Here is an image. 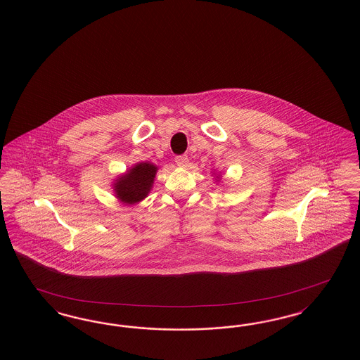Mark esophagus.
<instances>
[{"mask_svg": "<svg viewBox=\"0 0 360 360\" xmlns=\"http://www.w3.org/2000/svg\"><path fill=\"white\" fill-rule=\"evenodd\" d=\"M175 163L181 167H186L188 165V158L186 155H179L175 158Z\"/></svg>", "mask_w": 360, "mask_h": 360, "instance_id": "1", "label": "esophagus"}]
</instances>
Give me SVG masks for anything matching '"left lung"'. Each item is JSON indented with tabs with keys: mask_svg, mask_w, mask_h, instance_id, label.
<instances>
[{
	"mask_svg": "<svg viewBox=\"0 0 360 360\" xmlns=\"http://www.w3.org/2000/svg\"><path fill=\"white\" fill-rule=\"evenodd\" d=\"M213 174H214V172H213ZM220 179H221V174L219 172V174L216 175V181H220Z\"/></svg>",
	"mask_w": 360,
	"mask_h": 360,
	"instance_id": "obj_1",
	"label": "left lung"
}]
</instances>
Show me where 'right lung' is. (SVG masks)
I'll return each mask as SVG.
<instances>
[{
    "mask_svg": "<svg viewBox=\"0 0 360 360\" xmlns=\"http://www.w3.org/2000/svg\"><path fill=\"white\" fill-rule=\"evenodd\" d=\"M159 167L151 162H139L113 181L115 197L124 205H136L143 201L154 186Z\"/></svg>",
    "mask_w": 360,
    "mask_h": 360,
    "instance_id": "1",
    "label": "right lung"
}]
</instances>
